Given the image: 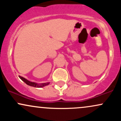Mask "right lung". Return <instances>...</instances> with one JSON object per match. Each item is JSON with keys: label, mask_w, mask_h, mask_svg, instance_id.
I'll return each instance as SVG.
<instances>
[{"label": "right lung", "mask_w": 121, "mask_h": 121, "mask_svg": "<svg viewBox=\"0 0 121 121\" xmlns=\"http://www.w3.org/2000/svg\"><path fill=\"white\" fill-rule=\"evenodd\" d=\"M19 78H20L21 80L23 81H24L26 84H27L28 85L30 86L35 87H42L48 85L49 84V82H48L45 83H41V84H37V83L34 82H31L30 81H28V80H27L26 78H24V77H22V76H19Z\"/></svg>", "instance_id": "obj_1"}]
</instances>
